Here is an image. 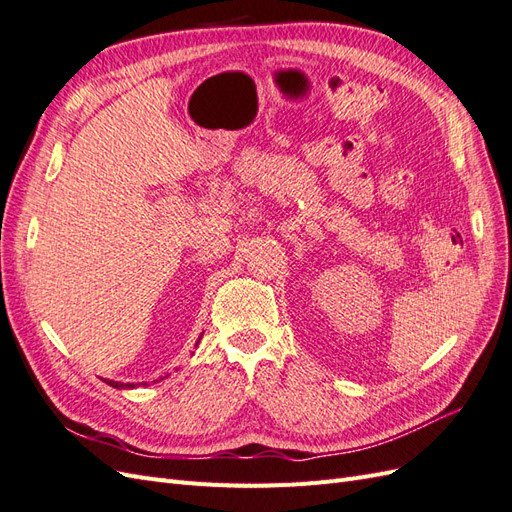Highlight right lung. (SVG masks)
I'll use <instances>...</instances> for the list:
<instances>
[{
    "label": "right lung",
    "mask_w": 512,
    "mask_h": 512,
    "mask_svg": "<svg viewBox=\"0 0 512 512\" xmlns=\"http://www.w3.org/2000/svg\"><path fill=\"white\" fill-rule=\"evenodd\" d=\"M104 382H108V384H111V386H115V389H128V386H130V389H132V384H123V382H113V380H104Z\"/></svg>",
    "instance_id": "obj_1"
}]
</instances>
